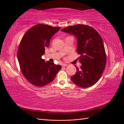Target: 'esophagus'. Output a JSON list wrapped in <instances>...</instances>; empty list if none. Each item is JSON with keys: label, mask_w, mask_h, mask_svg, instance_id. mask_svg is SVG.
I'll return each instance as SVG.
<instances>
[{"label": "esophagus", "mask_w": 124, "mask_h": 124, "mask_svg": "<svg viewBox=\"0 0 124 124\" xmlns=\"http://www.w3.org/2000/svg\"><path fill=\"white\" fill-rule=\"evenodd\" d=\"M68 65V64H62V66L63 67H67Z\"/></svg>", "instance_id": "obj_1"}]
</instances>
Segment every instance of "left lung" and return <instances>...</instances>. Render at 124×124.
<instances>
[{
	"instance_id": "1",
	"label": "left lung",
	"mask_w": 124,
	"mask_h": 124,
	"mask_svg": "<svg viewBox=\"0 0 124 124\" xmlns=\"http://www.w3.org/2000/svg\"><path fill=\"white\" fill-rule=\"evenodd\" d=\"M77 38V51L80 55V69L71 77L72 81L80 87L94 85L102 74L106 65V54L101 37L94 28L87 25L69 26L61 30Z\"/></svg>"
}]
</instances>
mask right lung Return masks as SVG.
Masks as SVG:
<instances>
[{"label":"right lung","mask_w":124,"mask_h":124,"mask_svg":"<svg viewBox=\"0 0 124 124\" xmlns=\"http://www.w3.org/2000/svg\"><path fill=\"white\" fill-rule=\"evenodd\" d=\"M60 27L38 24L29 29L22 37L17 51L20 69L29 82L38 87L51 83L61 69V65L45 62L41 56L50 40Z\"/></svg>","instance_id":"1"}]
</instances>
